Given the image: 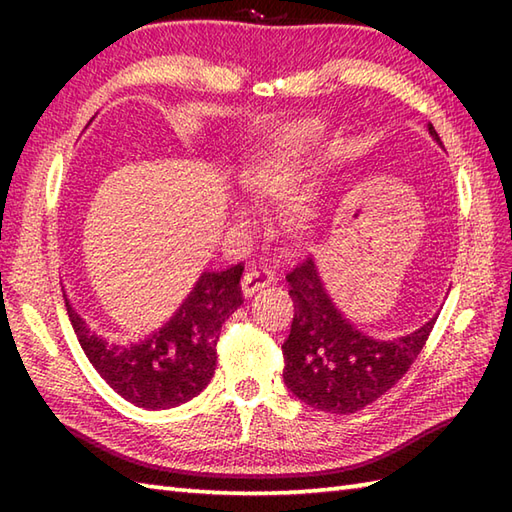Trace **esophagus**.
I'll list each match as a JSON object with an SVG mask.
<instances>
[{
  "label": "esophagus",
  "instance_id": "obj_1",
  "mask_svg": "<svg viewBox=\"0 0 512 512\" xmlns=\"http://www.w3.org/2000/svg\"><path fill=\"white\" fill-rule=\"evenodd\" d=\"M273 281H275V273L270 268L250 266L242 277V290H244V295L250 297V295H255L257 290H262L268 284H273Z\"/></svg>",
  "mask_w": 512,
  "mask_h": 512
}]
</instances>
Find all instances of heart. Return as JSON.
Wrapping results in <instances>:
<instances>
[{"label":"heart","mask_w":512,"mask_h":512,"mask_svg":"<svg viewBox=\"0 0 512 512\" xmlns=\"http://www.w3.org/2000/svg\"><path fill=\"white\" fill-rule=\"evenodd\" d=\"M323 136V127L314 121L286 125L266 147L235 169V184L246 198L275 200L285 195L279 202L277 220L292 237H306L317 228V198L301 178L321 149Z\"/></svg>","instance_id":"b5f03b06"}]
</instances>
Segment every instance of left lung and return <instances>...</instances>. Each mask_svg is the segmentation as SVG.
I'll return each instance as SVG.
<instances>
[{
    "label": "left lung",
    "instance_id": "left-lung-1",
    "mask_svg": "<svg viewBox=\"0 0 512 512\" xmlns=\"http://www.w3.org/2000/svg\"><path fill=\"white\" fill-rule=\"evenodd\" d=\"M431 136L442 143L436 129ZM295 303L290 334L281 345L284 383L306 405L328 413H354L394 387L409 372L436 325L394 341H378L358 332L325 295L310 257L286 275Z\"/></svg>",
    "mask_w": 512,
    "mask_h": 512
}]
</instances>
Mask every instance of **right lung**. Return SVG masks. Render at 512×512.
<instances>
[{"instance_id":"add662e5","label":"right lung","mask_w":512,"mask_h":512,"mask_svg":"<svg viewBox=\"0 0 512 512\" xmlns=\"http://www.w3.org/2000/svg\"><path fill=\"white\" fill-rule=\"evenodd\" d=\"M242 273L244 264L204 273L176 317L134 347L107 345L68 301L65 308L85 356L116 394L143 409H169L195 398L211 383L222 323L244 301Z\"/></svg>"}]
</instances>
